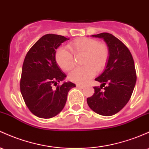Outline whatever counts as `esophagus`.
I'll return each mask as SVG.
<instances>
[{
	"label": "esophagus",
	"instance_id": "34e87169",
	"mask_svg": "<svg viewBox=\"0 0 149 149\" xmlns=\"http://www.w3.org/2000/svg\"><path fill=\"white\" fill-rule=\"evenodd\" d=\"M76 86H77L78 88H84L85 86H83V85H81V84H76Z\"/></svg>",
	"mask_w": 149,
	"mask_h": 149
}]
</instances>
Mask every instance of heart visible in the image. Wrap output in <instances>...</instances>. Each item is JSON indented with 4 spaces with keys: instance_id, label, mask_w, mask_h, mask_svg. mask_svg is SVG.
Instances as JSON below:
<instances>
[{
    "instance_id": "b5f03b06",
    "label": "heart",
    "mask_w": 149,
    "mask_h": 149,
    "mask_svg": "<svg viewBox=\"0 0 149 149\" xmlns=\"http://www.w3.org/2000/svg\"><path fill=\"white\" fill-rule=\"evenodd\" d=\"M68 47L73 55L83 56L81 61L83 66L75 68L70 73L68 78L72 82L84 84L95 76V71H102L107 66L109 52L105 44L99 43L95 39L80 37L70 42ZM72 54L63 47L56 51L55 59L63 71H69L73 68L74 58Z\"/></svg>"
}]
</instances>
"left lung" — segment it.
I'll use <instances>...</instances> for the list:
<instances>
[{
	"label": "left lung",
	"mask_w": 149,
	"mask_h": 149,
	"mask_svg": "<svg viewBox=\"0 0 149 149\" xmlns=\"http://www.w3.org/2000/svg\"><path fill=\"white\" fill-rule=\"evenodd\" d=\"M92 37L103 39L109 56L103 73L95 78L102 83L100 88L93 87L95 93L87 102L97 114L112 116L120 112L132 96L136 81L134 62L129 49L114 35L103 32Z\"/></svg>",
	"instance_id": "left-lung-1"
}]
</instances>
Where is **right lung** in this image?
I'll return each instance as SVG.
<instances>
[{"label":"right lung","instance_id":"1","mask_svg":"<svg viewBox=\"0 0 149 149\" xmlns=\"http://www.w3.org/2000/svg\"><path fill=\"white\" fill-rule=\"evenodd\" d=\"M68 40L54 34L44 35L24 58L20 92L30 112L40 118H52L59 113L66 104L68 91L76 87L68 81L52 88L66 77L56 63L55 55L58 47Z\"/></svg>","mask_w":149,"mask_h":149}]
</instances>
